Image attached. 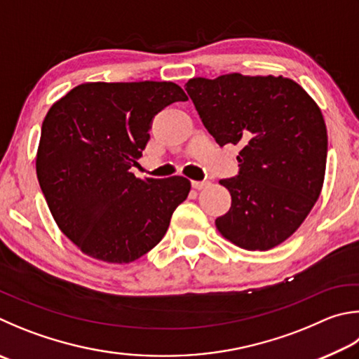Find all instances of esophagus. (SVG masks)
<instances>
[{"label": "esophagus", "mask_w": 359, "mask_h": 359, "mask_svg": "<svg viewBox=\"0 0 359 359\" xmlns=\"http://www.w3.org/2000/svg\"><path fill=\"white\" fill-rule=\"evenodd\" d=\"M208 185L207 180H193L191 182V187L194 190H202V188H205Z\"/></svg>", "instance_id": "esophagus-1"}]
</instances>
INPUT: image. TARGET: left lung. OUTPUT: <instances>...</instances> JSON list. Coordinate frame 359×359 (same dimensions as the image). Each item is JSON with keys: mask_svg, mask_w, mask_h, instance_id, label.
Here are the masks:
<instances>
[{"mask_svg": "<svg viewBox=\"0 0 359 359\" xmlns=\"http://www.w3.org/2000/svg\"><path fill=\"white\" fill-rule=\"evenodd\" d=\"M185 86L215 141L242 147L238 174L219 180L232 204L215 221L218 231L251 251L283 243L322 191L328 135L320 108L284 76L229 74Z\"/></svg>", "mask_w": 359, "mask_h": 359, "instance_id": "left-lung-1", "label": "left lung"}]
</instances>
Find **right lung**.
<instances>
[{
	"mask_svg": "<svg viewBox=\"0 0 359 359\" xmlns=\"http://www.w3.org/2000/svg\"><path fill=\"white\" fill-rule=\"evenodd\" d=\"M184 89L171 81L84 83L50 108L36 171L56 224L88 256L128 264L165 237L190 180L136 179L154 117Z\"/></svg>",
	"mask_w": 359,
	"mask_h": 359,
	"instance_id": "obj_1",
	"label": "right lung"
}]
</instances>
